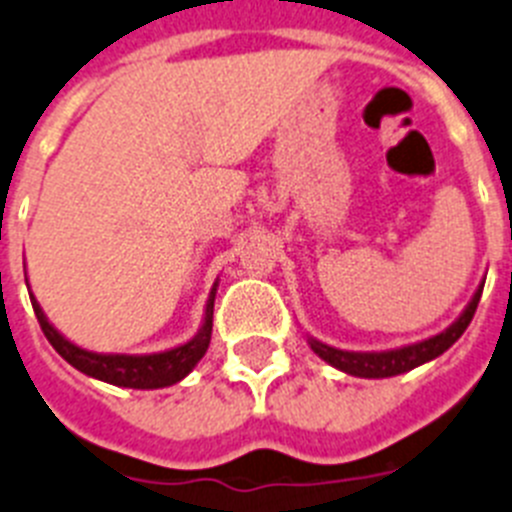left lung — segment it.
Masks as SVG:
<instances>
[{"instance_id": "8db88e82", "label": "left lung", "mask_w": 512, "mask_h": 512, "mask_svg": "<svg viewBox=\"0 0 512 512\" xmlns=\"http://www.w3.org/2000/svg\"><path fill=\"white\" fill-rule=\"evenodd\" d=\"M482 290L484 282L474 292V298L469 300L464 313L448 329L430 336V339H422V342L406 344V347L383 349V352H349V349H336L331 344L318 342L313 336H308V344L323 362H329L331 368L342 370V373L355 375V378H393V375L409 373V370L435 360V357L443 355L445 349L453 347L466 331V326L471 323V318H474L476 305H479V298H482Z\"/></svg>"}]
</instances>
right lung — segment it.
Returning <instances> with one entry per match:
<instances>
[{
    "mask_svg": "<svg viewBox=\"0 0 512 512\" xmlns=\"http://www.w3.org/2000/svg\"><path fill=\"white\" fill-rule=\"evenodd\" d=\"M25 285H28V279H25ZM214 295H217V282H214L212 292H209L207 308H204V321L199 326V331L194 334V339H189L186 344H178L173 349H165V352H152V355H113V352H90V349L77 347L74 342H69L67 336L54 329V323L48 321L41 303L33 298V292H30V303H33L38 323H41L43 334L51 342V347L72 368L90 375L95 381L111 383V386L150 391V388H165L183 381L196 368V362L202 360L209 347V339H212Z\"/></svg>",
    "mask_w": 512,
    "mask_h": 512,
    "instance_id": "right-lung-1",
    "label": "right lung"
}]
</instances>
